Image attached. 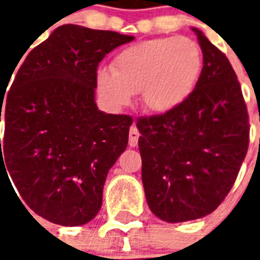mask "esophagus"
<instances>
[{
  "label": "esophagus",
  "mask_w": 260,
  "mask_h": 260,
  "mask_svg": "<svg viewBox=\"0 0 260 260\" xmlns=\"http://www.w3.org/2000/svg\"><path fill=\"white\" fill-rule=\"evenodd\" d=\"M139 141V131L136 128L135 125H132L129 129V146L135 147Z\"/></svg>",
  "instance_id": "1"
}]
</instances>
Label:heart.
I'll use <instances>...</instances> for the list:
<instances>
[{"mask_svg": "<svg viewBox=\"0 0 260 260\" xmlns=\"http://www.w3.org/2000/svg\"><path fill=\"white\" fill-rule=\"evenodd\" d=\"M202 68V50L195 40L157 37L119 51L113 69L97 71L96 87L108 107H124L139 91L147 111L169 113L191 96Z\"/></svg>", "mask_w": 260, "mask_h": 260, "instance_id": "obj_1", "label": "heart"}]
</instances>
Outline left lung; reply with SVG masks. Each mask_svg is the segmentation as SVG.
Here are the masks:
<instances>
[{
	"label": "left lung",
	"instance_id": "left-lung-1",
	"mask_svg": "<svg viewBox=\"0 0 260 260\" xmlns=\"http://www.w3.org/2000/svg\"><path fill=\"white\" fill-rule=\"evenodd\" d=\"M195 90L169 113L139 118L142 182L153 214L167 223L205 217L233 188L249 143L240 82L227 57L203 31Z\"/></svg>",
	"mask_w": 260,
	"mask_h": 260
}]
</instances>
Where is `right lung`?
Segmentation results:
<instances>
[{
    "label": "right lung",
    "instance_id": "obj_1",
    "mask_svg": "<svg viewBox=\"0 0 260 260\" xmlns=\"http://www.w3.org/2000/svg\"><path fill=\"white\" fill-rule=\"evenodd\" d=\"M134 39L59 26L26 55L11 90L0 96V169L26 205L51 223L82 225L102 207L108 170L126 149L132 118L97 108V67Z\"/></svg>",
    "mask_w": 260,
    "mask_h": 260
}]
</instances>
